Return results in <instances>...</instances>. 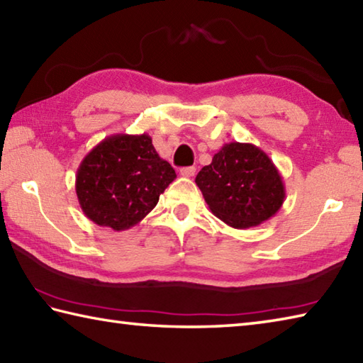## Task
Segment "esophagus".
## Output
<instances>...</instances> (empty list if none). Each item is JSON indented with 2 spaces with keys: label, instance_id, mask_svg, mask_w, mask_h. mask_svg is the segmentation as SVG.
I'll list each match as a JSON object with an SVG mask.
<instances>
[{
  "label": "esophagus",
  "instance_id": "1",
  "mask_svg": "<svg viewBox=\"0 0 363 363\" xmlns=\"http://www.w3.org/2000/svg\"><path fill=\"white\" fill-rule=\"evenodd\" d=\"M196 174V167L189 166V167H182L180 169V175L182 177H186V179H191V177H194Z\"/></svg>",
  "mask_w": 363,
  "mask_h": 363
}]
</instances>
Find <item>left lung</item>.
I'll return each instance as SVG.
<instances>
[{"label":"left lung","mask_w":363,"mask_h":363,"mask_svg":"<svg viewBox=\"0 0 363 363\" xmlns=\"http://www.w3.org/2000/svg\"><path fill=\"white\" fill-rule=\"evenodd\" d=\"M196 184L211 213L234 229L270 220L286 199L281 174L269 155L252 143H224L197 174Z\"/></svg>","instance_id":"left-lung-1"}]
</instances>
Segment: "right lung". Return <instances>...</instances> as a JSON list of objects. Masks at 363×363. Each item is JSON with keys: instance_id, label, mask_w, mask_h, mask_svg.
Segmentation results:
<instances>
[{"instance_id": "1", "label": "right lung", "mask_w": 363, "mask_h": 363, "mask_svg": "<svg viewBox=\"0 0 363 363\" xmlns=\"http://www.w3.org/2000/svg\"><path fill=\"white\" fill-rule=\"evenodd\" d=\"M175 179L148 134H113L82 160L75 193L88 220L120 232L140 223Z\"/></svg>"}]
</instances>
